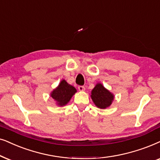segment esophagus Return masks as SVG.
Returning a JSON list of instances; mask_svg holds the SVG:
<instances>
[{
	"instance_id": "34e87169",
	"label": "esophagus",
	"mask_w": 160,
	"mask_h": 160,
	"mask_svg": "<svg viewBox=\"0 0 160 160\" xmlns=\"http://www.w3.org/2000/svg\"><path fill=\"white\" fill-rule=\"evenodd\" d=\"M85 89H86V88H85L84 86H78V90L80 91H84Z\"/></svg>"
}]
</instances>
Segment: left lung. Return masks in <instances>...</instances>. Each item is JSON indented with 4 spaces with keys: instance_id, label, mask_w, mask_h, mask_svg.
Masks as SVG:
<instances>
[{
    "instance_id": "obj_1",
    "label": "left lung",
    "mask_w": 160,
    "mask_h": 160,
    "mask_svg": "<svg viewBox=\"0 0 160 160\" xmlns=\"http://www.w3.org/2000/svg\"><path fill=\"white\" fill-rule=\"evenodd\" d=\"M91 97L94 105L100 109L109 108L114 99V94L104 87L100 82L96 84L91 91Z\"/></svg>"
}]
</instances>
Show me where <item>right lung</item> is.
I'll list each match as a JSON object with an SVG mask.
<instances>
[{
	"label": "right lung",
	"mask_w": 160,
	"mask_h": 160,
	"mask_svg": "<svg viewBox=\"0 0 160 160\" xmlns=\"http://www.w3.org/2000/svg\"><path fill=\"white\" fill-rule=\"evenodd\" d=\"M76 92L77 89L74 86L68 83L65 80H62L58 86L50 93V97L57 105L63 107L67 105Z\"/></svg>",
	"instance_id": "obj_1"
}]
</instances>
